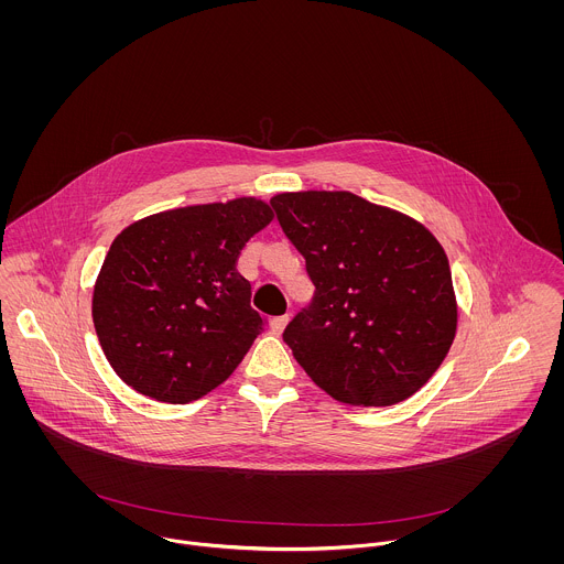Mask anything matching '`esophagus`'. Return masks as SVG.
<instances>
[{"label": "esophagus", "mask_w": 564, "mask_h": 564, "mask_svg": "<svg viewBox=\"0 0 564 564\" xmlns=\"http://www.w3.org/2000/svg\"><path fill=\"white\" fill-rule=\"evenodd\" d=\"M286 323H289V315L273 317V319H271V332H273V334H282L284 327H286Z\"/></svg>", "instance_id": "obj_1"}]
</instances>
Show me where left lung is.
Returning <instances> with one entry per match:
<instances>
[{
	"label": "left lung",
	"mask_w": 564,
	"mask_h": 564,
	"mask_svg": "<svg viewBox=\"0 0 564 564\" xmlns=\"http://www.w3.org/2000/svg\"><path fill=\"white\" fill-rule=\"evenodd\" d=\"M271 206L315 284L311 306L282 334L295 360L349 405L414 395L458 325L443 245L412 217L349 191L278 193Z\"/></svg>",
	"instance_id": "1"
}]
</instances>
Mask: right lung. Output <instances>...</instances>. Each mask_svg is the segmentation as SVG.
<instances>
[{
    "mask_svg": "<svg viewBox=\"0 0 564 564\" xmlns=\"http://www.w3.org/2000/svg\"><path fill=\"white\" fill-rule=\"evenodd\" d=\"M273 213L237 197L150 215L110 245L93 289V323L117 376L152 400L188 403L226 382L264 319L237 271Z\"/></svg>",
    "mask_w": 564,
    "mask_h": 564,
    "instance_id": "add662e5",
    "label": "right lung"
}]
</instances>
